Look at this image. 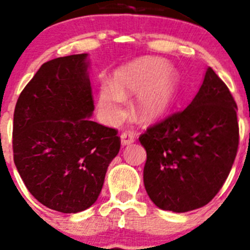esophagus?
Returning a JSON list of instances; mask_svg holds the SVG:
<instances>
[{
	"label": "esophagus",
	"instance_id": "obj_1",
	"mask_svg": "<svg viewBox=\"0 0 250 250\" xmlns=\"http://www.w3.org/2000/svg\"><path fill=\"white\" fill-rule=\"evenodd\" d=\"M136 140V136L134 132L131 131H124L121 134V144L123 145H130Z\"/></svg>",
	"mask_w": 250,
	"mask_h": 250
}]
</instances>
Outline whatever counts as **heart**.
I'll use <instances>...</instances> for the list:
<instances>
[{"label":"heart","instance_id":"1","mask_svg":"<svg viewBox=\"0 0 250 250\" xmlns=\"http://www.w3.org/2000/svg\"><path fill=\"white\" fill-rule=\"evenodd\" d=\"M178 92V75L164 60L143 57L115 72L112 83H103L99 91V110L107 121L124 116L127 95L139 94L136 111L145 121L155 120L173 106Z\"/></svg>","mask_w":250,"mask_h":250}]
</instances>
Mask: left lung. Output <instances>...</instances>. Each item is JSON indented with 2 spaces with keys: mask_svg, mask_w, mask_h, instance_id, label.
Listing matches in <instances>:
<instances>
[{
  "mask_svg": "<svg viewBox=\"0 0 250 250\" xmlns=\"http://www.w3.org/2000/svg\"><path fill=\"white\" fill-rule=\"evenodd\" d=\"M237 110L228 86L208 67L189 106L139 136L146 150L144 185L156 207L185 213L218 194L237 156Z\"/></svg>",
  "mask_w": 250,
  "mask_h": 250,
  "instance_id": "8db88e82",
  "label": "left lung"
}]
</instances>
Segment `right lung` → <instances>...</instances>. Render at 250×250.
Returning a JSON list of instances; mask_svg holds the SVG:
<instances>
[{
    "label": "right lung",
    "instance_id": "obj_1",
    "mask_svg": "<svg viewBox=\"0 0 250 250\" xmlns=\"http://www.w3.org/2000/svg\"><path fill=\"white\" fill-rule=\"evenodd\" d=\"M86 54L43 63L13 114V161L26 188L60 213L91 207L120 150L118 130L90 120L94 98Z\"/></svg>",
    "mask_w": 250,
    "mask_h": 250
}]
</instances>
